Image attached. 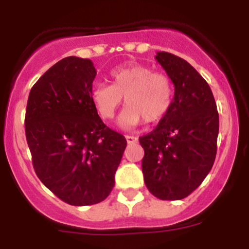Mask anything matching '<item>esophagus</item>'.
I'll return each instance as SVG.
<instances>
[{
  "label": "esophagus",
  "mask_w": 249,
  "mask_h": 249,
  "mask_svg": "<svg viewBox=\"0 0 249 249\" xmlns=\"http://www.w3.org/2000/svg\"><path fill=\"white\" fill-rule=\"evenodd\" d=\"M125 139H126V142L129 143V144H132V143L137 142V137L135 136H129V135H127V136H125Z\"/></svg>",
  "instance_id": "obj_1"
}]
</instances>
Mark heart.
<instances>
[{"label":"heart","mask_w":249,"mask_h":249,"mask_svg":"<svg viewBox=\"0 0 249 249\" xmlns=\"http://www.w3.org/2000/svg\"><path fill=\"white\" fill-rule=\"evenodd\" d=\"M110 85H94L92 106L100 118L112 119L124 96L127 106L118 119L119 126L130 129L145 123L161 119L172 105L173 87L169 77L153 72L143 65L131 64L117 67L109 73Z\"/></svg>","instance_id":"heart-1"}]
</instances>
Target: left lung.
Instances as JSON below:
<instances>
[{"mask_svg": "<svg viewBox=\"0 0 249 249\" xmlns=\"http://www.w3.org/2000/svg\"><path fill=\"white\" fill-rule=\"evenodd\" d=\"M155 59L175 85L172 105L152 132L140 137L148 190L160 200L192 194L211 171L217 154L219 115L212 90L182 57L158 52Z\"/></svg>", "mask_w": 249, "mask_h": 249, "instance_id": "8db88e82", "label": "left lung"}]
</instances>
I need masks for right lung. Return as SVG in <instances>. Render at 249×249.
<instances>
[{
	"instance_id": "add662e5",
	"label": "right lung",
	"mask_w": 249,
	"mask_h": 249,
	"mask_svg": "<svg viewBox=\"0 0 249 249\" xmlns=\"http://www.w3.org/2000/svg\"><path fill=\"white\" fill-rule=\"evenodd\" d=\"M96 76L89 59L69 56L50 67L32 87L25 134L35 172L62 201L73 206L104 201L126 147L92 106Z\"/></svg>"
}]
</instances>
